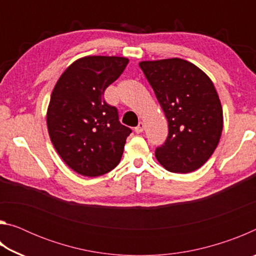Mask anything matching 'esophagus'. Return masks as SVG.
Returning a JSON list of instances; mask_svg holds the SVG:
<instances>
[{"mask_svg":"<svg viewBox=\"0 0 256 256\" xmlns=\"http://www.w3.org/2000/svg\"><path fill=\"white\" fill-rule=\"evenodd\" d=\"M144 128H146V125H144V122H138V126L134 128V131H136V133H141V132L144 131Z\"/></svg>","mask_w":256,"mask_h":256,"instance_id":"esophagus-1","label":"esophagus"}]
</instances>
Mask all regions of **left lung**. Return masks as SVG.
Returning <instances> with one entry per match:
<instances>
[{"mask_svg":"<svg viewBox=\"0 0 256 256\" xmlns=\"http://www.w3.org/2000/svg\"><path fill=\"white\" fill-rule=\"evenodd\" d=\"M138 66L168 122V136L156 149V158L172 172L198 170L214 154L224 126L214 82L193 63L177 58L142 60Z\"/></svg>","mask_w":256,"mask_h":256,"instance_id":"obj_1","label":"left lung"}]
</instances>
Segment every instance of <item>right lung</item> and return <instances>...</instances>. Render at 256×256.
Segmentation results:
<instances>
[{
	"instance_id": "add662e5",
	"label": "right lung",
	"mask_w": 256,
	"mask_h": 256,
	"mask_svg": "<svg viewBox=\"0 0 256 256\" xmlns=\"http://www.w3.org/2000/svg\"><path fill=\"white\" fill-rule=\"evenodd\" d=\"M128 60L84 56L62 73L50 94L46 120L60 157L78 174L97 177L118 166L131 128L118 120L104 92L122 74Z\"/></svg>"
}]
</instances>
